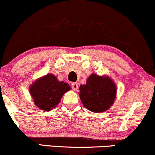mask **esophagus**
Wrapping results in <instances>:
<instances>
[{
  "label": "esophagus",
  "mask_w": 155,
  "mask_h": 155,
  "mask_svg": "<svg viewBox=\"0 0 155 155\" xmlns=\"http://www.w3.org/2000/svg\"><path fill=\"white\" fill-rule=\"evenodd\" d=\"M71 87H72L73 90L76 91L78 89V87H79V84H78L76 82H74L71 84Z\"/></svg>",
  "instance_id": "1"
}]
</instances>
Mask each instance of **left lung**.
I'll return each instance as SVG.
<instances>
[{"mask_svg":"<svg viewBox=\"0 0 155 155\" xmlns=\"http://www.w3.org/2000/svg\"><path fill=\"white\" fill-rule=\"evenodd\" d=\"M79 97L83 105L93 113H102L114 103L117 87L108 76L92 74L85 84L79 87Z\"/></svg>","mask_w":155,"mask_h":155,"instance_id":"left-lung-1","label":"left lung"}]
</instances>
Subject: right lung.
Instances as JSON below:
<instances>
[{
	"instance_id": "1",
	"label": "right lung",
	"mask_w": 155,
	"mask_h": 155,
	"mask_svg": "<svg viewBox=\"0 0 155 155\" xmlns=\"http://www.w3.org/2000/svg\"><path fill=\"white\" fill-rule=\"evenodd\" d=\"M71 87L66 82L60 81L52 74L42 76L29 86V92L35 105L41 110L50 111L61 102Z\"/></svg>"
}]
</instances>
